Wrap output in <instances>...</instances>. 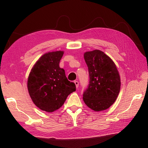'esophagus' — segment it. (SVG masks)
Returning a JSON list of instances; mask_svg holds the SVG:
<instances>
[{
    "label": "esophagus",
    "mask_w": 148,
    "mask_h": 148,
    "mask_svg": "<svg viewBox=\"0 0 148 148\" xmlns=\"http://www.w3.org/2000/svg\"><path fill=\"white\" fill-rule=\"evenodd\" d=\"M74 84H75V85H76V88H77V87H78V86H79V82H78V81H74Z\"/></svg>",
    "instance_id": "1"
}]
</instances>
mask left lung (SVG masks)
<instances>
[{"mask_svg":"<svg viewBox=\"0 0 148 148\" xmlns=\"http://www.w3.org/2000/svg\"><path fill=\"white\" fill-rule=\"evenodd\" d=\"M84 59L89 84L84 92V101L96 112L106 110L114 103L120 91L121 81L116 64L100 50L86 52Z\"/></svg>","mask_w":148,"mask_h":148,"instance_id":"obj_1","label":"left lung"}]
</instances>
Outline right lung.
<instances>
[{"label":"right lung","mask_w":148,"mask_h":148,"mask_svg":"<svg viewBox=\"0 0 148 148\" xmlns=\"http://www.w3.org/2000/svg\"><path fill=\"white\" fill-rule=\"evenodd\" d=\"M63 51L49 52L36 62L27 82L30 97L34 104L47 112H53L63 105L67 97L76 91L59 62Z\"/></svg>","instance_id":"1"}]
</instances>
